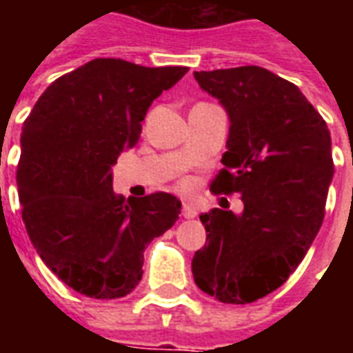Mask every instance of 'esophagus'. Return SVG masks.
<instances>
[{
	"instance_id": "1",
	"label": "esophagus",
	"mask_w": 353,
	"mask_h": 353,
	"mask_svg": "<svg viewBox=\"0 0 353 353\" xmlns=\"http://www.w3.org/2000/svg\"><path fill=\"white\" fill-rule=\"evenodd\" d=\"M181 215L185 219H194L196 217V208L189 204V202H183V208H181Z\"/></svg>"
}]
</instances>
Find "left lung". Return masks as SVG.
Masks as SVG:
<instances>
[{
	"mask_svg": "<svg viewBox=\"0 0 353 353\" xmlns=\"http://www.w3.org/2000/svg\"><path fill=\"white\" fill-rule=\"evenodd\" d=\"M230 119L214 194H240L242 215H200L206 245L192 257L204 293L227 304L255 303L301 265L325 215L334 164L323 117L293 83L259 65L194 72Z\"/></svg>",
	"mask_w": 353,
	"mask_h": 353,
	"instance_id": "8db88e82",
	"label": "left lung"
}]
</instances>
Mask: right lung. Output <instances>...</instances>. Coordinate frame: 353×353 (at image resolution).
Returning a JSON list of instances; mask_svg holds the SVG:
<instances>
[{
  "instance_id": "add662e5",
  "label": "right lung",
  "mask_w": 353,
  "mask_h": 353,
  "mask_svg": "<svg viewBox=\"0 0 353 353\" xmlns=\"http://www.w3.org/2000/svg\"><path fill=\"white\" fill-rule=\"evenodd\" d=\"M185 73L183 65L96 58L58 77L24 121L22 221L43 263L81 295H128L141 280L145 245L181 214L170 192L115 194L111 166L138 143L154 98Z\"/></svg>"
}]
</instances>
